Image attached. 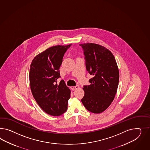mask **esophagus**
Here are the masks:
<instances>
[{
    "mask_svg": "<svg viewBox=\"0 0 150 150\" xmlns=\"http://www.w3.org/2000/svg\"><path fill=\"white\" fill-rule=\"evenodd\" d=\"M79 88V86L76 85L75 86H72V87H71V89H72V90H75V89H77V88Z\"/></svg>",
    "mask_w": 150,
    "mask_h": 150,
    "instance_id": "esophagus-1",
    "label": "esophagus"
}]
</instances>
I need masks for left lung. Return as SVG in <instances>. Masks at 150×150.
I'll list each match as a JSON object with an SVG mask.
<instances>
[{"instance_id":"1","label":"left lung","mask_w":150,"mask_h":150,"mask_svg":"<svg viewBox=\"0 0 150 150\" xmlns=\"http://www.w3.org/2000/svg\"><path fill=\"white\" fill-rule=\"evenodd\" d=\"M83 51L86 70L93 77L89 85L83 86L81 101L86 109L94 113L105 111L113 101L119 82V71L112 53L100 45L80 44Z\"/></svg>"}]
</instances>
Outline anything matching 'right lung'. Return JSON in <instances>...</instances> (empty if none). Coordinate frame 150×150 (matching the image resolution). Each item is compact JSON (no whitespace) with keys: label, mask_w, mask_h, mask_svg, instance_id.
<instances>
[{"label":"right lung","mask_w":150,"mask_h":150,"mask_svg":"<svg viewBox=\"0 0 150 150\" xmlns=\"http://www.w3.org/2000/svg\"><path fill=\"white\" fill-rule=\"evenodd\" d=\"M71 45L51 47L33 59L29 71L30 87L33 97L46 113L58 116L68 109L70 90L63 80L59 83V68L67 50Z\"/></svg>","instance_id":"obj_1"}]
</instances>
